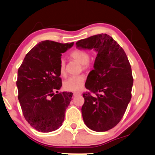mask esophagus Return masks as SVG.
I'll return each mask as SVG.
<instances>
[{
  "label": "esophagus",
  "instance_id": "1",
  "mask_svg": "<svg viewBox=\"0 0 155 155\" xmlns=\"http://www.w3.org/2000/svg\"><path fill=\"white\" fill-rule=\"evenodd\" d=\"M73 94H74V96H77L78 95H81V92H74Z\"/></svg>",
  "mask_w": 155,
  "mask_h": 155
}]
</instances>
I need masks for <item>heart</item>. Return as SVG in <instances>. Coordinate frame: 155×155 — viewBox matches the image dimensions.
<instances>
[{"label": "heart", "instance_id": "b5f03b06", "mask_svg": "<svg viewBox=\"0 0 155 155\" xmlns=\"http://www.w3.org/2000/svg\"><path fill=\"white\" fill-rule=\"evenodd\" d=\"M71 56L72 58L83 64V68H86L89 65L90 59V54L88 51L83 50H75L71 53ZM59 71L60 74L64 75L65 73V61L64 59L60 60ZM85 78L83 75L73 76L69 77L64 83V87L65 89L71 91H78L84 87V83Z\"/></svg>", "mask_w": 155, "mask_h": 155}]
</instances>
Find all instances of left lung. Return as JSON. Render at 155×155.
<instances>
[{"label": "left lung", "mask_w": 155, "mask_h": 155, "mask_svg": "<svg viewBox=\"0 0 155 155\" xmlns=\"http://www.w3.org/2000/svg\"><path fill=\"white\" fill-rule=\"evenodd\" d=\"M78 50H94V69L88 74L81 111L85 125L95 132H105L120 122L132 97L131 66L123 48L104 33L81 39Z\"/></svg>", "instance_id": "left-lung-1"}]
</instances>
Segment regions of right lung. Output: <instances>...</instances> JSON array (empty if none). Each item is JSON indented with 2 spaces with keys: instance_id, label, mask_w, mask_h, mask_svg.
I'll return each instance as SVG.
<instances>
[{
  "instance_id": "obj_1",
  "label": "right lung",
  "mask_w": 155,
  "mask_h": 155,
  "mask_svg": "<svg viewBox=\"0 0 155 155\" xmlns=\"http://www.w3.org/2000/svg\"><path fill=\"white\" fill-rule=\"evenodd\" d=\"M73 45L74 42H39L26 54L18 70L17 87L21 110L27 122L39 132H53L62 125L73 93H58L62 85L60 62L62 54Z\"/></svg>"
}]
</instances>
